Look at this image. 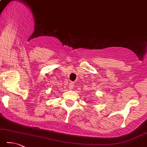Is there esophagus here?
<instances>
[{
	"instance_id": "1",
	"label": "esophagus",
	"mask_w": 147,
	"mask_h": 147,
	"mask_svg": "<svg viewBox=\"0 0 147 147\" xmlns=\"http://www.w3.org/2000/svg\"><path fill=\"white\" fill-rule=\"evenodd\" d=\"M73 86H74V84H72V83H70V84H69V89H70V90H71V89H72V88H73Z\"/></svg>"
}]
</instances>
